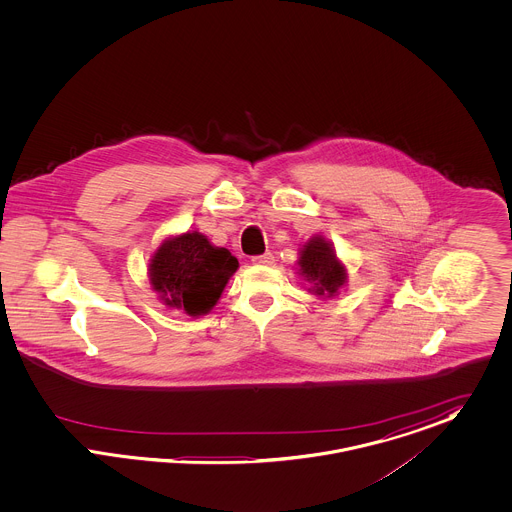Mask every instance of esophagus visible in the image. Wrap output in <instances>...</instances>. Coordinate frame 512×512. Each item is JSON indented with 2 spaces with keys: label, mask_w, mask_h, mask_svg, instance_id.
<instances>
[{
  "label": "esophagus",
  "mask_w": 512,
  "mask_h": 512,
  "mask_svg": "<svg viewBox=\"0 0 512 512\" xmlns=\"http://www.w3.org/2000/svg\"><path fill=\"white\" fill-rule=\"evenodd\" d=\"M255 265H271L273 263V253H263V255H255L253 259H251Z\"/></svg>",
  "instance_id": "esophagus-1"
}]
</instances>
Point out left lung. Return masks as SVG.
Segmentation results:
<instances>
[{
  "label": "left lung",
  "mask_w": 512,
  "mask_h": 512,
  "mask_svg": "<svg viewBox=\"0 0 512 512\" xmlns=\"http://www.w3.org/2000/svg\"><path fill=\"white\" fill-rule=\"evenodd\" d=\"M300 273L312 281V292L334 296L341 284L345 283V267L336 259V253L322 237L310 239L300 253Z\"/></svg>",
  "instance_id": "left-lung-1"
}]
</instances>
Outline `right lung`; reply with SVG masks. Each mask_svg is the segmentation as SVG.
Returning <instances> with one entry per match:
<instances>
[{
    "label": "right lung",
    "instance_id": "right-lung-1",
    "mask_svg": "<svg viewBox=\"0 0 512 512\" xmlns=\"http://www.w3.org/2000/svg\"><path fill=\"white\" fill-rule=\"evenodd\" d=\"M237 267L228 249L214 247L198 231H188L167 239L157 249L149 277L165 304L200 316L216 306Z\"/></svg>",
    "mask_w": 512,
    "mask_h": 512
}]
</instances>
